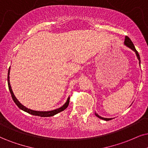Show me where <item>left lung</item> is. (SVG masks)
Wrapping results in <instances>:
<instances>
[{"instance_id": "8db88e82", "label": "left lung", "mask_w": 148, "mask_h": 148, "mask_svg": "<svg viewBox=\"0 0 148 148\" xmlns=\"http://www.w3.org/2000/svg\"><path fill=\"white\" fill-rule=\"evenodd\" d=\"M124 44L126 45V46H127V47L130 48V49L132 50L134 52H135V54H136V57H137L138 60H139V65L141 64V60H140V57H139V53H138V52L136 51V50L135 49V47H134V46L133 43L132 42V41L130 40V39L129 38V37H128V36H126V37H125ZM95 115H96L97 116V117H98V118L102 119H103V120H105V121H109V120H111V119H112V118H104V117H101V116H100L99 115H98V113H95Z\"/></svg>"}]
</instances>
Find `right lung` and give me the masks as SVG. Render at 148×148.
Instances as JSON below:
<instances>
[{
  "instance_id": "right-lung-1",
  "label": "right lung",
  "mask_w": 148,
  "mask_h": 148,
  "mask_svg": "<svg viewBox=\"0 0 148 148\" xmlns=\"http://www.w3.org/2000/svg\"><path fill=\"white\" fill-rule=\"evenodd\" d=\"M9 74H10V68H9L8 70V76H7V81H8V87H9V91H10L11 94H12V97L13 98V100L14 101V102L16 103L17 106L19 107L20 109L22 110V111L27 112V113L31 114L33 115H35V116H40V117H51V116H54L56 114L60 113V112L64 111V110L68 106L69 102H70V98H68L66 102L63 104L62 106H61L60 108H57V109L52 110V111H33V110L30 109V108H28L24 106V105L20 103L19 101L18 100V99L16 98V96H14V93L13 92L12 87H11L10 85V81H9Z\"/></svg>"
}]
</instances>
